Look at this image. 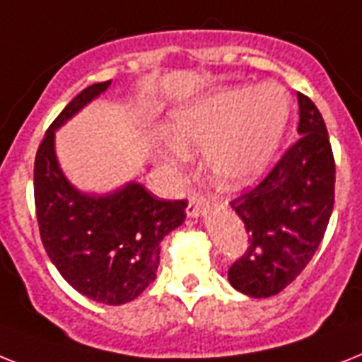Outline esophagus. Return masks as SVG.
<instances>
[{
    "label": "esophagus",
    "mask_w": 362,
    "mask_h": 362,
    "mask_svg": "<svg viewBox=\"0 0 362 362\" xmlns=\"http://www.w3.org/2000/svg\"><path fill=\"white\" fill-rule=\"evenodd\" d=\"M210 206V199H206L204 195H199V193H193L189 195V202H187V216L189 217H199L202 216V211Z\"/></svg>",
    "instance_id": "obj_1"
}]
</instances>
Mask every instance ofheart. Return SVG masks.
Instances as JSON below:
<instances>
[{"mask_svg": "<svg viewBox=\"0 0 362 362\" xmlns=\"http://www.w3.org/2000/svg\"><path fill=\"white\" fill-rule=\"evenodd\" d=\"M288 115L290 98L275 83L197 96L171 113L160 158L175 165L186 160L184 146H204L208 169L221 186H247L272 165Z\"/></svg>", "mask_w": 362, "mask_h": 362, "instance_id": "obj_1", "label": "heart"}]
</instances>
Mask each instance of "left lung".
<instances>
[{"label":"left lung","instance_id":"left-lung-1","mask_svg":"<svg viewBox=\"0 0 362 362\" xmlns=\"http://www.w3.org/2000/svg\"><path fill=\"white\" fill-rule=\"evenodd\" d=\"M299 139L257 187L230 202L249 247L228 283L249 298H269L303 272L324 240L334 204V158L324 117L298 93Z\"/></svg>","mask_w":362,"mask_h":362}]
</instances>
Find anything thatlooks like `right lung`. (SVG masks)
<instances>
[{"mask_svg": "<svg viewBox=\"0 0 362 362\" xmlns=\"http://www.w3.org/2000/svg\"><path fill=\"white\" fill-rule=\"evenodd\" d=\"M83 89L52 122L35 158V206L40 240L70 286L104 305H124L156 279L160 243L186 219V201H163L139 182L98 195L79 191L55 154V132L110 89Z\"/></svg>", "mask_w": 362, "mask_h": 362, "instance_id": "right-lung-1", "label": "right lung"}]
</instances>
